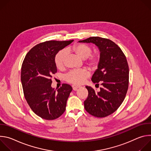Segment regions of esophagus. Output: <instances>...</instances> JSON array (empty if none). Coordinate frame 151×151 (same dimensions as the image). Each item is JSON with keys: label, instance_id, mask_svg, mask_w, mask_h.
<instances>
[{"label": "esophagus", "instance_id": "34e87169", "mask_svg": "<svg viewBox=\"0 0 151 151\" xmlns=\"http://www.w3.org/2000/svg\"><path fill=\"white\" fill-rule=\"evenodd\" d=\"M80 87H81L80 86H78V85H72V88H73V90L74 91H76L77 89L79 88H80Z\"/></svg>", "mask_w": 151, "mask_h": 151}]
</instances>
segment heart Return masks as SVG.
Returning a JSON list of instances; mask_svg holds the SVG:
<instances>
[{"instance_id":"1","label":"heart","mask_w":151,"mask_h":151,"mask_svg":"<svg viewBox=\"0 0 151 151\" xmlns=\"http://www.w3.org/2000/svg\"><path fill=\"white\" fill-rule=\"evenodd\" d=\"M68 51H72L83 60L87 59V64L91 69H96L99 63L100 58L98 54L91 55V48L85 44H77L67 50ZM67 56V51L62 50L59 51L55 57L56 67L61 69L64 68ZM90 76V73L85 69H74L69 72L64 77L65 80L70 83L81 85Z\"/></svg>"}]
</instances>
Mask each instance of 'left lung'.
I'll return each mask as SVG.
<instances>
[{"label": "left lung", "mask_w": 151, "mask_h": 151, "mask_svg": "<svg viewBox=\"0 0 151 151\" xmlns=\"http://www.w3.org/2000/svg\"><path fill=\"white\" fill-rule=\"evenodd\" d=\"M80 43L93 44L100 52L97 69L93 75V83L101 85L96 92L89 86L84 107L91 115L103 118L108 116L120 106L126 96L129 79V69L125 55L112 40L100 37H91Z\"/></svg>", "instance_id": "left-lung-1"}]
</instances>
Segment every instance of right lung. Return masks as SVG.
I'll return each mask as SVG.
<instances>
[{
	"instance_id": "right-lung-1",
	"label": "right lung",
	"mask_w": 151,
	"mask_h": 151,
	"mask_svg": "<svg viewBox=\"0 0 151 151\" xmlns=\"http://www.w3.org/2000/svg\"><path fill=\"white\" fill-rule=\"evenodd\" d=\"M73 41L40 43L29 51L21 66V81L25 99L34 113L44 119L58 118L66 110L72 88L63 83L60 88L55 89L51 86V78L57 72L56 54Z\"/></svg>"
}]
</instances>
